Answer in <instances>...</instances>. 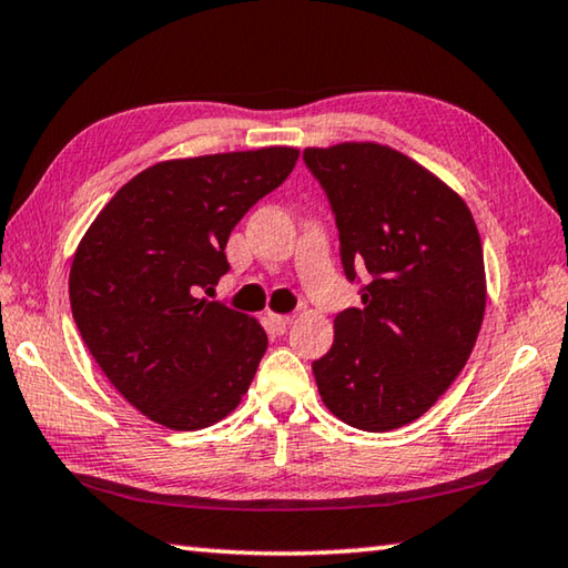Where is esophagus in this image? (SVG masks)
Here are the masks:
<instances>
[{"label":"esophagus","mask_w":568,"mask_h":568,"mask_svg":"<svg viewBox=\"0 0 568 568\" xmlns=\"http://www.w3.org/2000/svg\"><path fill=\"white\" fill-rule=\"evenodd\" d=\"M267 321H271V325H273V331H275V333H285V331H287V325L293 323L291 315H275V313L267 315Z\"/></svg>","instance_id":"obj_1"}]
</instances>
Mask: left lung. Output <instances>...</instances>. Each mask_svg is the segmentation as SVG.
<instances>
[{
    "label": "left lung",
    "mask_w": 568,
    "mask_h": 568,
    "mask_svg": "<svg viewBox=\"0 0 568 568\" xmlns=\"http://www.w3.org/2000/svg\"><path fill=\"white\" fill-rule=\"evenodd\" d=\"M361 307L335 315L313 361L321 398L353 428L383 434L420 418L474 351L486 311L484 247L474 215L418 162L376 142L307 148Z\"/></svg>",
    "instance_id": "8db88e82"
}]
</instances>
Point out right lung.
<instances>
[{
  "mask_svg": "<svg viewBox=\"0 0 568 568\" xmlns=\"http://www.w3.org/2000/svg\"><path fill=\"white\" fill-rule=\"evenodd\" d=\"M295 148L158 162L94 217L70 271L77 328L104 376L150 420L207 428L235 410L267 348L255 318L203 295L230 271L227 237L283 185Z\"/></svg>",
  "mask_w": 568,
  "mask_h": 568,
  "instance_id": "right-lung-1",
  "label": "right lung"
}]
</instances>
